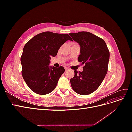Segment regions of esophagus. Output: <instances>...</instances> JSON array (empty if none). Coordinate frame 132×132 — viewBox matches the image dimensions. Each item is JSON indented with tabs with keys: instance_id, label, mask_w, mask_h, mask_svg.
I'll return each mask as SVG.
<instances>
[{
	"instance_id": "1",
	"label": "esophagus",
	"mask_w": 132,
	"mask_h": 132,
	"mask_svg": "<svg viewBox=\"0 0 132 132\" xmlns=\"http://www.w3.org/2000/svg\"><path fill=\"white\" fill-rule=\"evenodd\" d=\"M69 70V68H68L65 67V71H67V70Z\"/></svg>"
}]
</instances>
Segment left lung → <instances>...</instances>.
Masks as SVG:
<instances>
[{"mask_svg": "<svg viewBox=\"0 0 132 132\" xmlns=\"http://www.w3.org/2000/svg\"><path fill=\"white\" fill-rule=\"evenodd\" d=\"M80 46L78 61L84 64L83 71L74 70L70 84L77 94L93 93L101 84L107 73L110 52L103 39L86 31L69 34Z\"/></svg>", "mask_w": 132, "mask_h": 132, "instance_id": "obj_1", "label": "left lung"}]
</instances>
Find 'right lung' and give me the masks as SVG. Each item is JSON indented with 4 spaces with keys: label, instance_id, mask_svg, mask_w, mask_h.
<instances>
[{
    "label": "right lung",
    "instance_id": "add662e5",
    "mask_svg": "<svg viewBox=\"0 0 132 132\" xmlns=\"http://www.w3.org/2000/svg\"><path fill=\"white\" fill-rule=\"evenodd\" d=\"M73 39L68 34L46 31L28 41L21 57V73L27 85L34 93L46 95L53 91L65 69L50 67L51 57H55L61 46Z\"/></svg>",
    "mask_w": 132,
    "mask_h": 132
}]
</instances>
